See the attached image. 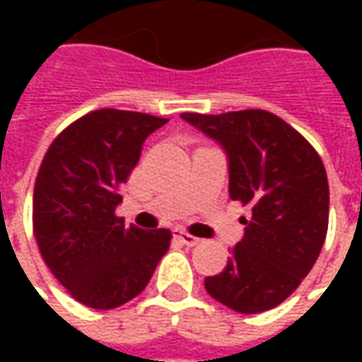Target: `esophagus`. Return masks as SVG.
<instances>
[{
	"label": "esophagus",
	"instance_id": "1",
	"mask_svg": "<svg viewBox=\"0 0 362 362\" xmlns=\"http://www.w3.org/2000/svg\"><path fill=\"white\" fill-rule=\"evenodd\" d=\"M173 235H175V238H177V240H179V242H181V243H185V245H189V247H191V245H197V243L202 242L199 238H195V235H191V233H187V231L175 230Z\"/></svg>",
	"mask_w": 362,
	"mask_h": 362
}]
</instances>
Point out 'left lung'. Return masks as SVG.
Wrapping results in <instances>:
<instances>
[{"instance_id":"1","label":"left lung","mask_w":362,"mask_h":362,"mask_svg":"<svg viewBox=\"0 0 362 362\" xmlns=\"http://www.w3.org/2000/svg\"><path fill=\"white\" fill-rule=\"evenodd\" d=\"M181 119L228 153L230 197L252 209L223 272L205 278L211 298L242 314L282 304L313 270L328 230V179L314 146L286 120L247 108Z\"/></svg>"}]
</instances>
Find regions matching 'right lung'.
<instances>
[{"instance_id": "add662e5", "label": "right lung", "mask_w": 362, "mask_h": 362, "mask_svg": "<svg viewBox=\"0 0 362 362\" xmlns=\"http://www.w3.org/2000/svg\"><path fill=\"white\" fill-rule=\"evenodd\" d=\"M167 119L100 108L66 127L46 151L34 185V235L49 272L88 308L139 296L169 250L171 231L124 226L120 185L143 143Z\"/></svg>"}]
</instances>
